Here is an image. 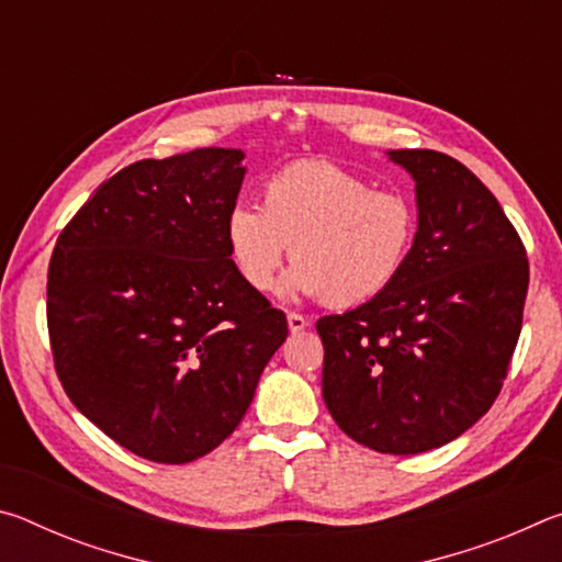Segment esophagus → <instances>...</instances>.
I'll return each mask as SVG.
<instances>
[{"label":"esophagus","mask_w":562,"mask_h":562,"mask_svg":"<svg viewBox=\"0 0 562 562\" xmlns=\"http://www.w3.org/2000/svg\"><path fill=\"white\" fill-rule=\"evenodd\" d=\"M288 325H290V331H302L304 327L310 325V322H307V317L300 315V312H290V315H288Z\"/></svg>","instance_id":"esophagus-1"}]
</instances>
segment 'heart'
Instances as JSON below:
<instances>
[{
  "label": "heart",
  "mask_w": 562,
  "mask_h": 562,
  "mask_svg": "<svg viewBox=\"0 0 562 562\" xmlns=\"http://www.w3.org/2000/svg\"><path fill=\"white\" fill-rule=\"evenodd\" d=\"M418 235V211L329 160H297L265 180L262 207L235 203L225 243L240 278L270 292L288 255V292L355 307L398 280Z\"/></svg>",
  "instance_id": "obj_1"
}]
</instances>
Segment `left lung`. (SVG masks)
<instances>
[{
	"label": "left lung",
	"instance_id": "8db88e82",
	"mask_svg": "<svg viewBox=\"0 0 562 562\" xmlns=\"http://www.w3.org/2000/svg\"><path fill=\"white\" fill-rule=\"evenodd\" d=\"M416 180L418 235L379 297L317 319L322 396L357 443L412 456L488 412L516 351L528 258L496 195L439 150H389Z\"/></svg>",
	"mask_w": 562,
	"mask_h": 562
}]
</instances>
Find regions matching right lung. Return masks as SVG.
Returning a JSON list of instances; mask_svg holds the SVG:
<instances>
[{
  "label": "right lung",
  "mask_w": 562,
  "mask_h": 562,
  "mask_svg": "<svg viewBox=\"0 0 562 562\" xmlns=\"http://www.w3.org/2000/svg\"><path fill=\"white\" fill-rule=\"evenodd\" d=\"M243 150L136 160L56 240L46 327L56 376L123 449L188 463L240 424L288 317L231 258Z\"/></svg>",
  "instance_id": "add662e5"
}]
</instances>
